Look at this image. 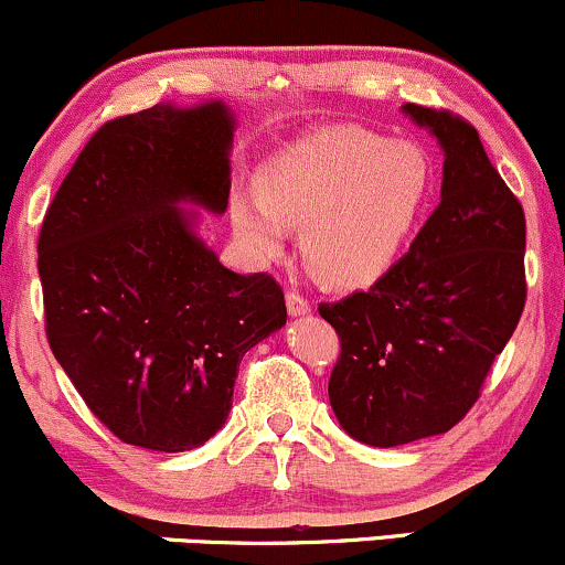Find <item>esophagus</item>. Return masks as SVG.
Masks as SVG:
<instances>
[{"instance_id":"esophagus-1","label":"esophagus","mask_w":565,"mask_h":565,"mask_svg":"<svg viewBox=\"0 0 565 565\" xmlns=\"http://www.w3.org/2000/svg\"><path fill=\"white\" fill-rule=\"evenodd\" d=\"M287 308L291 316H305L310 313V300L308 295H302L300 289H287Z\"/></svg>"}]
</instances>
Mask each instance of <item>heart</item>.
<instances>
[{"label": "heart", "mask_w": 565, "mask_h": 565, "mask_svg": "<svg viewBox=\"0 0 565 565\" xmlns=\"http://www.w3.org/2000/svg\"><path fill=\"white\" fill-rule=\"evenodd\" d=\"M260 191L233 199L246 242L270 255L287 238V225H302L310 268L337 287H361L385 274L417 231L433 164L412 140L327 127L278 153Z\"/></svg>", "instance_id": "heart-1"}]
</instances>
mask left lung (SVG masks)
Wrapping results in <instances>:
<instances>
[{
	"mask_svg": "<svg viewBox=\"0 0 565 565\" xmlns=\"http://www.w3.org/2000/svg\"><path fill=\"white\" fill-rule=\"evenodd\" d=\"M404 111L446 151L440 204L372 287L319 305L340 337L337 419L382 449L462 423L526 305V215L476 127L446 108Z\"/></svg>",
	"mask_w": 565,
	"mask_h": 565,
	"instance_id": "obj_1",
	"label": "left lung"
}]
</instances>
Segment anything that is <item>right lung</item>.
Listing matches in <instances>:
<instances>
[{"label":"right lung","instance_id":"right-lung-1","mask_svg":"<svg viewBox=\"0 0 565 565\" xmlns=\"http://www.w3.org/2000/svg\"><path fill=\"white\" fill-rule=\"evenodd\" d=\"M231 140L223 103L106 121L42 220L50 350L121 444L172 454L210 440L244 353L287 323L281 284L223 268L178 206L225 212Z\"/></svg>","mask_w":565,"mask_h":565}]
</instances>
